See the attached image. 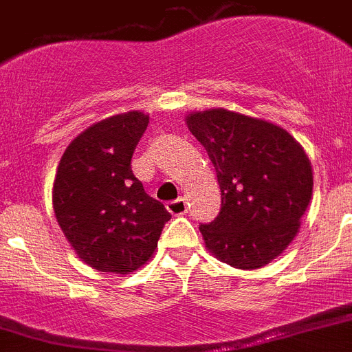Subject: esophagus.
I'll use <instances>...</instances> for the list:
<instances>
[{
  "mask_svg": "<svg viewBox=\"0 0 352 352\" xmlns=\"http://www.w3.org/2000/svg\"><path fill=\"white\" fill-rule=\"evenodd\" d=\"M186 201L185 199H176V201H170L167 202V211L170 212V214H185L186 212Z\"/></svg>",
  "mask_w": 352,
  "mask_h": 352,
  "instance_id": "34e87169",
  "label": "esophagus"
}]
</instances>
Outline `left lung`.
Returning <instances> with one entry per match:
<instances>
[{
	"mask_svg": "<svg viewBox=\"0 0 352 352\" xmlns=\"http://www.w3.org/2000/svg\"><path fill=\"white\" fill-rule=\"evenodd\" d=\"M221 190V209L199 227L206 248L235 269L270 263L295 239L312 197L304 148L276 124L223 108L190 113Z\"/></svg>",
	"mask_w": 352,
	"mask_h": 352,
	"instance_id": "8db88e82",
	"label": "left lung"
}]
</instances>
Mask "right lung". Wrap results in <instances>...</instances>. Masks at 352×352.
<instances>
[{
    "label": "right lung",
    "mask_w": 352,
    "mask_h": 352,
    "mask_svg": "<svg viewBox=\"0 0 352 352\" xmlns=\"http://www.w3.org/2000/svg\"><path fill=\"white\" fill-rule=\"evenodd\" d=\"M150 117L127 111L78 134L57 167L52 204L82 262L99 272L129 274L153 256L170 214L131 169Z\"/></svg>",
    "instance_id": "add662e5"
}]
</instances>
